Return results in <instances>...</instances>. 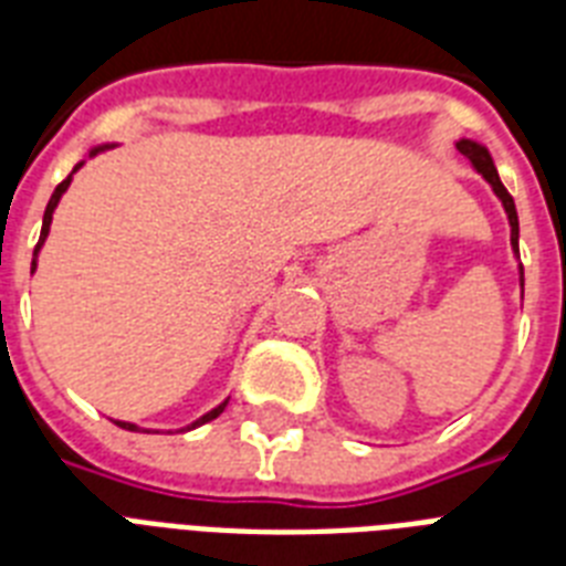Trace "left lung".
Wrapping results in <instances>:
<instances>
[{
	"label": "left lung",
	"instance_id": "obj_1",
	"mask_svg": "<svg viewBox=\"0 0 566 566\" xmlns=\"http://www.w3.org/2000/svg\"><path fill=\"white\" fill-rule=\"evenodd\" d=\"M458 153L464 155L467 161L473 164L475 170L482 172V179L488 181L493 188V193L500 196L502 208H505V213H509V226H511V247H514V252H517V240H520V222H517V208H514V199H511V193L505 190V185L500 181V172H496V167H493V158L491 153L484 149L482 144H475V140H458ZM520 287H523V266H520Z\"/></svg>",
	"mask_w": 566,
	"mask_h": 566
}]
</instances>
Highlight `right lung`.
<instances>
[{
  "mask_svg": "<svg viewBox=\"0 0 566 566\" xmlns=\"http://www.w3.org/2000/svg\"><path fill=\"white\" fill-rule=\"evenodd\" d=\"M102 149H108V146H96V149H91V158H93V155H96V153H102ZM82 167H84V161H82V164H75V170H82ZM75 170H73V172H75ZM70 181H73V176H66V179L61 181V185H57V188H55V193H52V199H49L46 213H43V229H40V240H38V247H34V261H31V270L38 266V252H40V247H43V240H46L49 226H52V213H55V208H57V202H61V196H64V190L70 188ZM226 405H229V399H226V402L217 405V408H211V411H208V413H202L199 420L190 422L188 429H181V431H190V429H196V426H202V422L217 420V417H220V413L226 411ZM117 426H119V429H128V431H135V429H137L135 422H123V420H117Z\"/></svg>",
  "mask_w": 566,
  "mask_h": 566,
  "instance_id": "right-lung-1",
  "label": "right lung"
}]
</instances>
